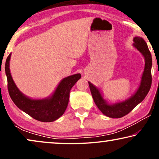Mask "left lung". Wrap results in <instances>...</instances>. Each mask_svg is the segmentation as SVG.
Listing matches in <instances>:
<instances>
[{
  "mask_svg": "<svg viewBox=\"0 0 159 159\" xmlns=\"http://www.w3.org/2000/svg\"><path fill=\"white\" fill-rule=\"evenodd\" d=\"M133 46L142 53L145 58V68L140 84L134 94L125 101L108 104L103 99L101 92L96 87L88 82L91 94L97 107L106 116L111 118H121L129 114L137 105L141 103L148 93L152 83L151 67L152 57L147 43L140 37H134Z\"/></svg>",
  "mask_w": 159,
  "mask_h": 159,
  "instance_id": "8db88e82",
  "label": "left lung"
}]
</instances>
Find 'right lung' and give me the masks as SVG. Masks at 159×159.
Masks as SVG:
<instances>
[{
	"label": "right lung",
	"mask_w": 159,
	"mask_h": 159,
	"mask_svg": "<svg viewBox=\"0 0 159 159\" xmlns=\"http://www.w3.org/2000/svg\"><path fill=\"white\" fill-rule=\"evenodd\" d=\"M11 55V53L6 58L5 71L8 93L15 105L32 118L43 122H51L61 116L68 106L71 89L81 78V75L75 74L64 78L51 96L44 99H32L19 90L12 79L9 69Z\"/></svg>",
	"instance_id": "add662e5"
}]
</instances>
